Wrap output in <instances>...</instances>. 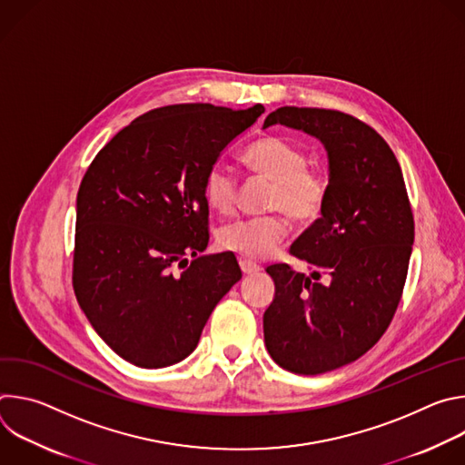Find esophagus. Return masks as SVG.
Segmentation results:
<instances>
[{
    "mask_svg": "<svg viewBox=\"0 0 465 465\" xmlns=\"http://www.w3.org/2000/svg\"><path fill=\"white\" fill-rule=\"evenodd\" d=\"M239 264H241V271H242V274H246V276H252V274H257L261 269H259V264H255L253 261H250V259H241L239 261Z\"/></svg>",
    "mask_w": 465,
    "mask_h": 465,
    "instance_id": "esophagus-1",
    "label": "esophagus"
}]
</instances>
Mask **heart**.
<instances>
[{
    "instance_id": "obj_1",
    "label": "heart",
    "mask_w": 465,
    "mask_h": 465,
    "mask_svg": "<svg viewBox=\"0 0 465 465\" xmlns=\"http://www.w3.org/2000/svg\"><path fill=\"white\" fill-rule=\"evenodd\" d=\"M246 167L272 182L267 208L278 213L239 219L219 232L226 250L250 259H264L289 237L291 224L283 212L296 223L316 221L327 204L329 178L323 171L309 167L307 153L285 138H264L246 149ZM204 201L219 215H230L237 201V176L223 162L213 163L204 178Z\"/></svg>"
}]
</instances>
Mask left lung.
<instances>
[{
	"label": "left lung",
	"instance_id": "8db88e82",
	"mask_svg": "<svg viewBox=\"0 0 465 465\" xmlns=\"http://www.w3.org/2000/svg\"><path fill=\"white\" fill-rule=\"evenodd\" d=\"M278 123L323 143L329 198L289 250L311 274L285 262L267 269L276 294L262 314L264 344L282 368L318 375L357 361L388 329L409 272L414 217L400 162L370 124L298 106L274 110L262 128Z\"/></svg>",
	"mask_w": 465,
	"mask_h": 465
}]
</instances>
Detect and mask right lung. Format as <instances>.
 <instances>
[{
	"label": "right lung",
	"mask_w": 465,
	"mask_h": 465,
	"mask_svg": "<svg viewBox=\"0 0 465 465\" xmlns=\"http://www.w3.org/2000/svg\"><path fill=\"white\" fill-rule=\"evenodd\" d=\"M262 112L162 106L90 163L77 193L74 291L97 335L130 364L165 368L191 355L241 280L233 253L196 255L210 241L204 178Z\"/></svg>",
	"instance_id": "right-lung-1"
}]
</instances>
